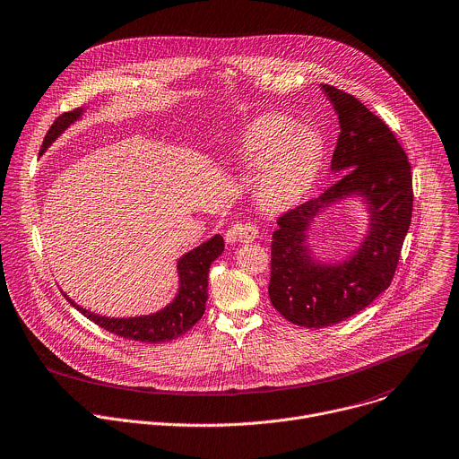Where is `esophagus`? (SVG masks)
Instances as JSON below:
<instances>
[{"instance_id":"esophagus-1","label":"esophagus","mask_w":459,"mask_h":459,"mask_svg":"<svg viewBox=\"0 0 459 459\" xmlns=\"http://www.w3.org/2000/svg\"><path fill=\"white\" fill-rule=\"evenodd\" d=\"M257 227L252 223H238L230 229L229 239L230 241H239V243H252L257 238Z\"/></svg>"}]
</instances>
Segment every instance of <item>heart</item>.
I'll use <instances>...</instances> for the list:
<instances>
[{
    "instance_id": "b5f03b06",
    "label": "heart",
    "mask_w": 459,
    "mask_h": 459,
    "mask_svg": "<svg viewBox=\"0 0 459 459\" xmlns=\"http://www.w3.org/2000/svg\"><path fill=\"white\" fill-rule=\"evenodd\" d=\"M241 168L259 169L254 196L264 211L295 205L316 184L325 159L323 138L295 129L284 115H264L250 122L239 140Z\"/></svg>"
}]
</instances>
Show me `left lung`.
Instances as JSON below:
<instances>
[{"instance_id":"1","label":"left lung","mask_w":459,"mask_h":459,"mask_svg":"<svg viewBox=\"0 0 459 459\" xmlns=\"http://www.w3.org/2000/svg\"><path fill=\"white\" fill-rule=\"evenodd\" d=\"M321 90L339 117L332 173L341 177L277 220L268 284L273 308L304 328L342 323L387 290L412 214L411 164L393 131L353 95L330 84ZM350 197L363 202L368 230L353 253L326 262L313 252L309 230L332 204Z\"/></svg>"}]
</instances>
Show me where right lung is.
<instances>
[{"mask_svg":"<svg viewBox=\"0 0 459 459\" xmlns=\"http://www.w3.org/2000/svg\"><path fill=\"white\" fill-rule=\"evenodd\" d=\"M82 113H84V108H77L56 118V122L48 129L45 142L41 145V155L74 122H77L82 117ZM223 248H225L223 238L216 234L211 239L198 245L196 248L184 254L177 261L178 291L175 299L162 310L149 316H138V317L97 316L79 307V304L72 300L65 291L63 293L74 308H77L84 317H88L106 332H111L118 337L138 341V342H151V344L168 342L182 337L202 319L205 312V302H207L209 268L212 261L218 255H221Z\"/></svg>","mask_w":459,"mask_h":459,"instance_id":"add662e5","label":"right lung"}]
</instances>
